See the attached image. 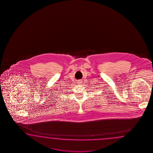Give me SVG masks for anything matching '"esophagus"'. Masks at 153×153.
Wrapping results in <instances>:
<instances>
[{
    "mask_svg": "<svg viewBox=\"0 0 153 153\" xmlns=\"http://www.w3.org/2000/svg\"><path fill=\"white\" fill-rule=\"evenodd\" d=\"M78 84H80L81 82V81H80V80H78Z\"/></svg>",
    "mask_w": 153,
    "mask_h": 153,
    "instance_id": "1",
    "label": "esophagus"
}]
</instances>
